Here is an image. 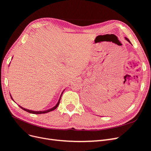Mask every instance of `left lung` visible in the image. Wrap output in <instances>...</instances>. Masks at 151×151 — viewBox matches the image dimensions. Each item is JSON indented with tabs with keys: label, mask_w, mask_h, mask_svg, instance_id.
<instances>
[{
	"label": "left lung",
	"mask_w": 151,
	"mask_h": 151,
	"mask_svg": "<svg viewBox=\"0 0 151 151\" xmlns=\"http://www.w3.org/2000/svg\"><path fill=\"white\" fill-rule=\"evenodd\" d=\"M125 40H127V41H128V42H129V43H130V41H129V39H128V38H125Z\"/></svg>",
	"instance_id": "1"
}]
</instances>
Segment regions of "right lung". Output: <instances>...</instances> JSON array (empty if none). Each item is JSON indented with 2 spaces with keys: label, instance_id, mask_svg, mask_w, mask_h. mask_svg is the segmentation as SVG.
Wrapping results in <instances>:
<instances>
[{
  "label": "right lung",
  "instance_id": "add662e5",
  "mask_svg": "<svg viewBox=\"0 0 151 151\" xmlns=\"http://www.w3.org/2000/svg\"><path fill=\"white\" fill-rule=\"evenodd\" d=\"M62 94H61V96H60V99H59V100H58V103H57V104L55 105V106L54 107H53L52 108H50V109H48V110H45V111H32V110H29V109H25V108H22V107H21V106H19H19L21 108H22V109H23V110H24V111H27V112H28V113H33V114H42V113H48V112H50V111H53V110H54V109H55L57 107H58V104H59V103H60V98H61V96H62ZM10 96H11V94H10ZM11 99L13 100V99H12V96H11ZM14 101V100H13Z\"/></svg>",
  "mask_w": 151,
  "mask_h": 151
}]
</instances>
